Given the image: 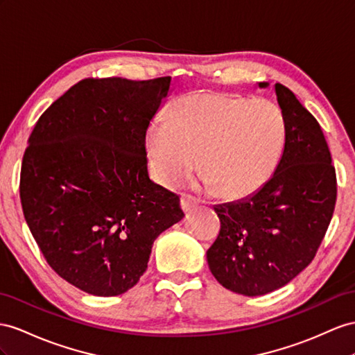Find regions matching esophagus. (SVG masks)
Instances as JSON below:
<instances>
[{
	"instance_id": "34e87169",
	"label": "esophagus",
	"mask_w": 355,
	"mask_h": 355,
	"mask_svg": "<svg viewBox=\"0 0 355 355\" xmlns=\"http://www.w3.org/2000/svg\"><path fill=\"white\" fill-rule=\"evenodd\" d=\"M198 205V199H195L193 196L190 195H181V208L186 213H189L190 210H193V208Z\"/></svg>"
}]
</instances>
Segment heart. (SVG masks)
Wrapping results in <instances>:
<instances>
[{
  "label": "heart",
  "instance_id": "1",
  "mask_svg": "<svg viewBox=\"0 0 355 355\" xmlns=\"http://www.w3.org/2000/svg\"><path fill=\"white\" fill-rule=\"evenodd\" d=\"M284 139V116L268 100L189 94L171 103L168 118L150 123L148 166L157 183L174 186L192 174L199 154L204 184L222 198H241L268 178Z\"/></svg>",
  "mask_w": 355,
  "mask_h": 355
}]
</instances>
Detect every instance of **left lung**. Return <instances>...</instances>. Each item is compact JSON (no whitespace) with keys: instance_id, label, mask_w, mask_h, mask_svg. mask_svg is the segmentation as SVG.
<instances>
[{"instance_id":"1","label":"left lung","mask_w":355,"mask_h":355,"mask_svg":"<svg viewBox=\"0 0 355 355\" xmlns=\"http://www.w3.org/2000/svg\"><path fill=\"white\" fill-rule=\"evenodd\" d=\"M275 91L285 123L275 174L253 195L214 205L220 232L207 250L217 282L249 297L285 286L311 264L338 195L321 125L289 88L276 84Z\"/></svg>"}]
</instances>
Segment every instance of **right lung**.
<instances>
[{
    "instance_id": "right-lung-1",
    "label": "right lung",
    "mask_w": 355,
    "mask_h": 355,
    "mask_svg": "<svg viewBox=\"0 0 355 355\" xmlns=\"http://www.w3.org/2000/svg\"><path fill=\"white\" fill-rule=\"evenodd\" d=\"M169 87L171 76L84 79L42 114L28 139L25 220L52 270L88 294L133 288L154 240L184 217L180 198L147 169L145 136Z\"/></svg>"
}]
</instances>
